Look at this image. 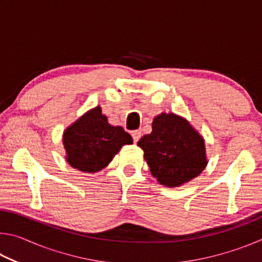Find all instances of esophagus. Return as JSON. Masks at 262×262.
I'll return each mask as SVG.
<instances>
[{
	"label": "esophagus",
	"mask_w": 262,
	"mask_h": 262,
	"mask_svg": "<svg viewBox=\"0 0 262 262\" xmlns=\"http://www.w3.org/2000/svg\"><path fill=\"white\" fill-rule=\"evenodd\" d=\"M132 136H133V140H134V143H137V141H139L141 137V132L140 130L132 132Z\"/></svg>",
	"instance_id": "esophagus-1"
}]
</instances>
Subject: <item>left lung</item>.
Instances as JSON below:
<instances>
[{"instance_id":"1","label":"left lung","mask_w":262,"mask_h":262,"mask_svg":"<svg viewBox=\"0 0 262 262\" xmlns=\"http://www.w3.org/2000/svg\"><path fill=\"white\" fill-rule=\"evenodd\" d=\"M151 174L159 184L177 187L198 177L207 165L205 141L192 126L173 113L152 121L151 134L137 142Z\"/></svg>"}]
</instances>
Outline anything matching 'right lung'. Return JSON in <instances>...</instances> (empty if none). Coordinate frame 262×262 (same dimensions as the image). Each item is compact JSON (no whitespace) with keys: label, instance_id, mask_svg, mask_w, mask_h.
Here are the masks:
<instances>
[{"label":"right lung","instance_id":"obj_1","mask_svg":"<svg viewBox=\"0 0 262 262\" xmlns=\"http://www.w3.org/2000/svg\"><path fill=\"white\" fill-rule=\"evenodd\" d=\"M132 143V136L121 127L108 125L99 106L79 118L63 134L67 162L88 173L100 171L123 144Z\"/></svg>","mask_w":262,"mask_h":262}]
</instances>
